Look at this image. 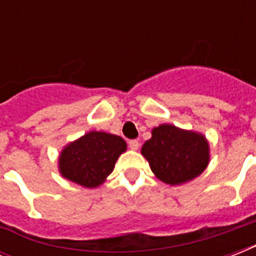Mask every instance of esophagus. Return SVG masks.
<instances>
[{
  "label": "esophagus",
  "mask_w": 256,
  "mask_h": 256,
  "mask_svg": "<svg viewBox=\"0 0 256 256\" xmlns=\"http://www.w3.org/2000/svg\"><path fill=\"white\" fill-rule=\"evenodd\" d=\"M128 148H132V150H138V148H140V142L136 140H128Z\"/></svg>",
  "instance_id": "esophagus-1"
}]
</instances>
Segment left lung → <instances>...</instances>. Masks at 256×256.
<instances>
[{
  "label": "left lung",
  "mask_w": 256,
  "mask_h": 256,
  "mask_svg": "<svg viewBox=\"0 0 256 256\" xmlns=\"http://www.w3.org/2000/svg\"><path fill=\"white\" fill-rule=\"evenodd\" d=\"M140 152L156 178L172 186L196 178L210 160L204 136L166 124L152 128V138L144 142Z\"/></svg>",
  "instance_id": "obj_1"
}]
</instances>
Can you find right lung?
<instances>
[{
  "label": "right lung",
  "instance_id": "obj_1",
  "mask_svg": "<svg viewBox=\"0 0 256 256\" xmlns=\"http://www.w3.org/2000/svg\"><path fill=\"white\" fill-rule=\"evenodd\" d=\"M126 146L120 136L90 132L62 150L58 160L60 172L64 178L84 187H98L112 174Z\"/></svg>",
  "mask_w": 256,
  "mask_h": 256
}]
</instances>
